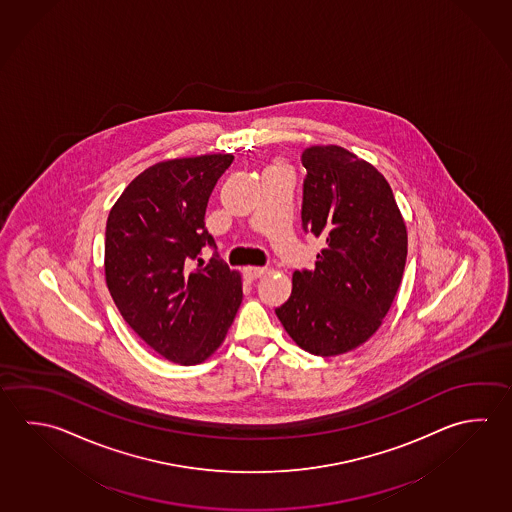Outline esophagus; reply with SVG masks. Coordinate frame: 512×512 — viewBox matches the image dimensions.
<instances>
[{
  "instance_id": "esophagus-1",
  "label": "esophagus",
  "mask_w": 512,
  "mask_h": 512,
  "mask_svg": "<svg viewBox=\"0 0 512 512\" xmlns=\"http://www.w3.org/2000/svg\"><path fill=\"white\" fill-rule=\"evenodd\" d=\"M265 272H267L265 267H245V269H243V274H245V278L247 279L261 278Z\"/></svg>"
}]
</instances>
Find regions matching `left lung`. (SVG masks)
Wrapping results in <instances>:
<instances>
[{
	"instance_id": "1",
	"label": "left lung",
	"mask_w": 512,
	"mask_h": 512,
	"mask_svg": "<svg viewBox=\"0 0 512 512\" xmlns=\"http://www.w3.org/2000/svg\"><path fill=\"white\" fill-rule=\"evenodd\" d=\"M303 229L323 236L316 269L296 270L276 316L292 341L321 357L346 354L388 314L408 256V231L388 180L341 146L303 151Z\"/></svg>"
}]
</instances>
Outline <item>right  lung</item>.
<instances>
[{
	"instance_id": "right-lung-1",
	"label": "right lung",
	"mask_w": 512,
	"mask_h": 512,
	"mask_svg": "<svg viewBox=\"0 0 512 512\" xmlns=\"http://www.w3.org/2000/svg\"><path fill=\"white\" fill-rule=\"evenodd\" d=\"M233 155L158 162L133 178L106 222V285L124 321L149 348L182 366L220 348L242 303V276L214 247L205 207ZM198 259L196 270L190 267Z\"/></svg>"
}]
</instances>
